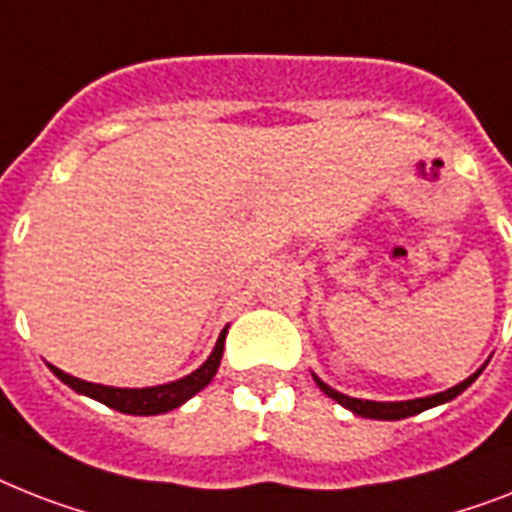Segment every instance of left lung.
Masks as SVG:
<instances>
[{
    "label": "left lung",
    "mask_w": 512,
    "mask_h": 512,
    "mask_svg": "<svg viewBox=\"0 0 512 512\" xmlns=\"http://www.w3.org/2000/svg\"><path fill=\"white\" fill-rule=\"evenodd\" d=\"M484 368H486V363L481 365L479 371L471 373V376L465 378V381L450 386V389H444V392L429 394V397H415V400H402V402L357 400V397H347V394L331 389V386H328L326 381H321V378L315 376V373H313V378H315V384L321 386L323 394H328L331 400H336L342 407H347V410H352L355 415H360V418H373V421H402V418H410V415L423 413V410H429V407L444 405V402L455 400L458 394H463L465 389H468V386H471L473 381L481 376V371H484Z\"/></svg>",
    "instance_id": "left-lung-1"
}]
</instances>
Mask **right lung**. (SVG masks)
Here are the masks:
<instances>
[{
  "instance_id": "add662e5",
  "label": "right lung",
  "mask_w": 512,
  "mask_h": 512,
  "mask_svg": "<svg viewBox=\"0 0 512 512\" xmlns=\"http://www.w3.org/2000/svg\"><path fill=\"white\" fill-rule=\"evenodd\" d=\"M228 326L220 331L218 342H215L213 352L207 357L205 363L199 365L197 371H191L189 376L176 378L170 384L160 386H144V389H126V386H107V384H94V381H83V378L70 376V373L60 371L49 365V371L60 378L62 384H68L70 389H76L78 394H86L91 400L102 402V405L118 410V413L126 415H160L168 413V410H176V407L184 405L186 400H191L194 394L202 392L213 376L220 368V357H223V344H226Z\"/></svg>"
}]
</instances>
